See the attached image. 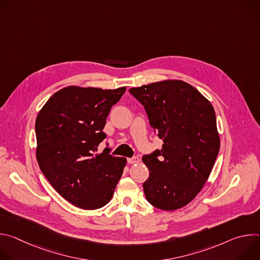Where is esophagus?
Listing matches in <instances>:
<instances>
[{
  "mask_svg": "<svg viewBox=\"0 0 260 260\" xmlns=\"http://www.w3.org/2000/svg\"><path fill=\"white\" fill-rule=\"evenodd\" d=\"M127 162L129 165H134V164H139L140 162V158L138 156H134L132 158H127Z\"/></svg>",
  "mask_w": 260,
  "mask_h": 260,
  "instance_id": "34e87169",
  "label": "esophagus"
}]
</instances>
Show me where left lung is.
Masks as SVG:
<instances>
[{
    "instance_id": "left-lung-1",
    "label": "left lung",
    "mask_w": 260,
    "mask_h": 260,
    "mask_svg": "<svg viewBox=\"0 0 260 260\" xmlns=\"http://www.w3.org/2000/svg\"><path fill=\"white\" fill-rule=\"evenodd\" d=\"M150 125L164 141L160 150L144 155L149 178L147 201L164 211L189 204L206 184L220 148L215 111L197 88L182 80L133 87Z\"/></svg>"
}]
</instances>
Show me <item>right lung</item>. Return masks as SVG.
<instances>
[{"label": "right lung", "instance_id": "1", "mask_svg": "<svg viewBox=\"0 0 260 260\" xmlns=\"http://www.w3.org/2000/svg\"><path fill=\"white\" fill-rule=\"evenodd\" d=\"M126 87L68 86L56 91L36 119V156L52 187L83 210L107 205L126 165L125 157L98 151L107 116Z\"/></svg>", "mask_w": 260, "mask_h": 260}]
</instances>
